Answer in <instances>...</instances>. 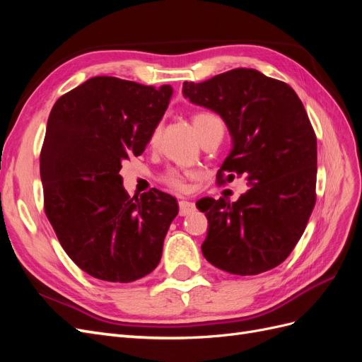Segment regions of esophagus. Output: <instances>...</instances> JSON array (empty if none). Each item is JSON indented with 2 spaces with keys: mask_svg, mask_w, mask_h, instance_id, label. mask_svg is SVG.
Segmentation results:
<instances>
[{
  "mask_svg": "<svg viewBox=\"0 0 362 362\" xmlns=\"http://www.w3.org/2000/svg\"><path fill=\"white\" fill-rule=\"evenodd\" d=\"M196 210L193 202L189 201H180V216H189Z\"/></svg>",
  "mask_w": 362,
  "mask_h": 362,
  "instance_id": "obj_1",
  "label": "esophagus"
}]
</instances>
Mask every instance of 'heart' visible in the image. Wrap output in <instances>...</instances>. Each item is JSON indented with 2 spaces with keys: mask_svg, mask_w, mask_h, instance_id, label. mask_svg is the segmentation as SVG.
<instances>
[{
  "mask_svg": "<svg viewBox=\"0 0 362 362\" xmlns=\"http://www.w3.org/2000/svg\"><path fill=\"white\" fill-rule=\"evenodd\" d=\"M218 122H221V120H218L214 115L206 113V112H199V113H194L192 116V124H193V128L196 131V134H198V137L204 136L208 129L213 128ZM160 129H161V127L158 125V127H156L154 131H152V134L149 137L151 145H156V141L160 136ZM184 181H185V175L182 172H180L178 169H169L166 173L163 175V182L168 184L169 187H172L175 190H182Z\"/></svg>",
  "mask_w": 362,
  "mask_h": 362,
  "instance_id": "obj_1",
  "label": "heart"
}]
</instances>
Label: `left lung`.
<instances>
[{"label":"left lung","mask_w":362,"mask_h":362,"mask_svg":"<svg viewBox=\"0 0 362 362\" xmlns=\"http://www.w3.org/2000/svg\"><path fill=\"white\" fill-rule=\"evenodd\" d=\"M182 93L221 116L231 134L218 182L245 175L250 185L235 202H196L208 218L204 257L242 276L279 266L298 245L315 204L317 139L302 101L288 84L247 68L185 81Z\"/></svg>","instance_id":"obj_1"}]
</instances>
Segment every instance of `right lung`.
Masks as SVG:
<instances>
[{
  "instance_id": "add662e5",
  "label": "right lung",
  "mask_w": 362,
  "mask_h": 362,
  "mask_svg": "<svg viewBox=\"0 0 362 362\" xmlns=\"http://www.w3.org/2000/svg\"><path fill=\"white\" fill-rule=\"evenodd\" d=\"M172 93L169 84L93 76L49 113L40 152L45 213L64 252L96 279L133 282L161 259L177 199L157 189L129 198L119 172L145 151Z\"/></svg>"
}]
</instances>
